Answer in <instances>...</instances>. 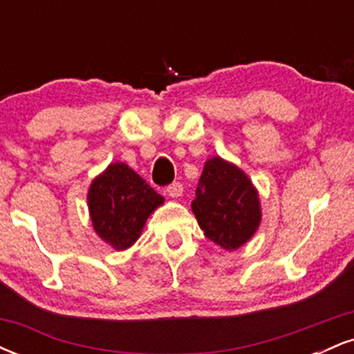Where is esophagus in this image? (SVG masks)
I'll return each mask as SVG.
<instances>
[{"label": "esophagus", "instance_id": "34e87169", "mask_svg": "<svg viewBox=\"0 0 354 354\" xmlns=\"http://www.w3.org/2000/svg\"><path fill=\"white\" fill-rule=\"evenodd\" d=\"M166 193H168V196L178 200V198L183 196V185L181 183H173V185H169L168 188H166Z\"/></svg>", "mask_w": 354, "mask_h": 354}]
</instances>
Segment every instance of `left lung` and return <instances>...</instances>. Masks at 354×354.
<instances>
[{
  "mask_svg": "<svg viewBox=\"0 0 354 354\" xmlns=\"http://www.w3.org/2000/svg\"><path fill=\"white\" fill-rule=\"evenodd\" d=\"M191 209L205 236L226 251L246 245L261 225V200L250 176L221 156L209 158Z\"/></svg>",
  "mask_w": 354,
  "mask_h": 354,
  "instance_id": "obj_1",
  "label": "left lung"
}]
</instances>
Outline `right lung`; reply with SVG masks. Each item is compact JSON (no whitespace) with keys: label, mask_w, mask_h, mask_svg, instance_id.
Instances as JSON below:
<instances>
[{"label":"right lung","mask_w":354,"mask_h":354,"mask_svg":"<svg viewBox=\"0 0 354 354\" xmlns=\"http://www.w3.org/2000/svg\"><path fill=\"white\" fill-rule=\"evenodd\" d=\"M86 200L95 233L115 251L135 245L153 211L165 203L140 174L120 161L108 165L91 181Z\"/></svg>","instance_id":"obj_1"}]
</instances>
